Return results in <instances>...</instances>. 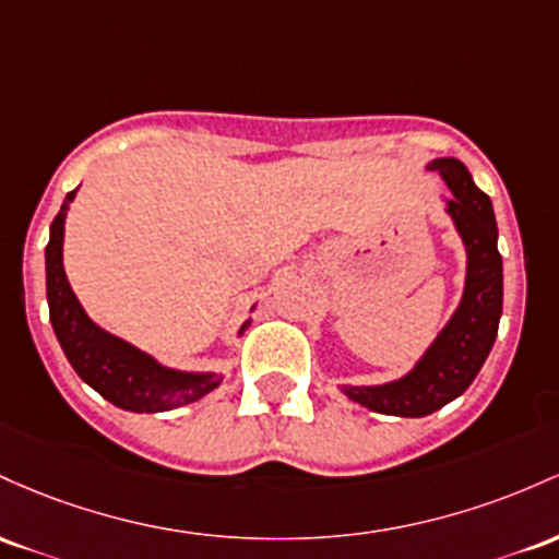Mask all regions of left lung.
<instances>
[{"label":"left lung","mask_w":559,"mask_h":559,"mask_svg":"<svg viewBox=\"0 0 559 559\" xmlns=\"http://www.w3.org/2000/svg\"><path fill=\"white\" fill-rule=\"evenodd\" d=\"M425 171H436L451 192L441 200L465 246V290L449 322L409 372L378 385H341L350 401L391 417L432 415L473 385L497 341L504 298L491 198L475 187L467 166L456 158H432Z\"/></svg>","instance_id":"left-lung-1"}]
</instances>
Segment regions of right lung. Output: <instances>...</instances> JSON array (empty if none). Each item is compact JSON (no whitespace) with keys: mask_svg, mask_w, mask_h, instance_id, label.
<instances>
[{"mask_svg":"<svg viewBox=\"0 0 559 559\" xmlns=\"http://www.w3.org/2000/svg\"><path fill=\"white\" fill-rule=\"evenodd\" d=\"M76 192L79 187L62 200L60 213L49 227L47 250H44L49 322H52L66 359L99 396L108 399L118 409L136 412V415L171 412L203 399L213 388L222 385V378L216 372H187V369L166 367L155 356L144 354L142 348L99 328L79 304L76 293L66 277V266H62L66 216ZM248 328L250 319L242 322L240 335Z\"/></svg>","mask_w":559,"mask_h":559,"instance_id":"obj_1","label":"right lung"}]
</instances>
